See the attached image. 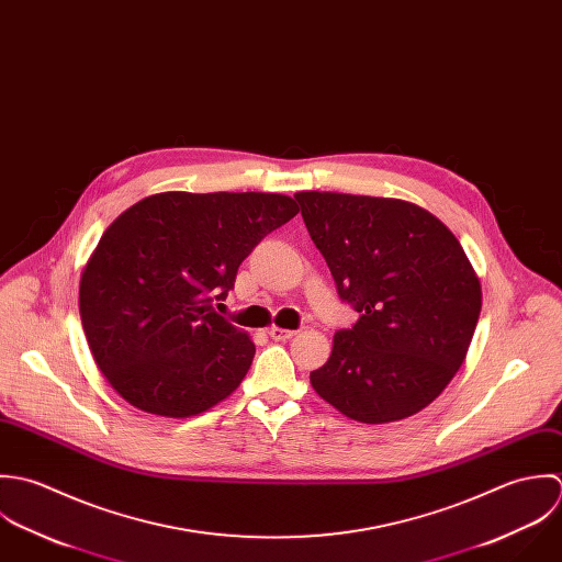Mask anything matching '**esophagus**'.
Here are the masks:
<instances>
[{
	"label": "esophagus",
	"mask_w": 562,
	"mask_h": 562,
	"mask_svg": "<svg viewBox=\"0 0 562 562\" xmlns=\"http://www.w3.org/2000/svg\"><path fill=\"white\" fill-rule=\"evenodd\" d=\"M295 335H297L295 330H284V328H278V326L269 328V337L273 340H291Z\"/></svg>",
	"instance_id": "obj_1"
}]
</instances>
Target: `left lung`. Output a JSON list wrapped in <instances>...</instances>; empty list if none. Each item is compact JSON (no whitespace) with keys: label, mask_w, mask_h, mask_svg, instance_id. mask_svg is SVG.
Returning <instances> with one entry per match:
<instances>
[{"label":"left lung","mask_w":562,"mask_h":562,"mask_svg":"<svg viewBox=\"0 0 562 562\" xmlns=\"http://www.w3.org/2000/svg\"><path fill=\"white\" fill-rule=\"evenodd\" d=\"M295 200L338 297L360 315L311 373L315 393L360 424L424 411L464 362L482 308L462 245L413 202L330 191Z\"/></svg>","instance_id":"obj_1"}]
</instances>
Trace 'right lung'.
<instances>
[{
    "label": "right lung",
    "mask_w": 562,
    "mask_h": 562,
    "mask_svg": "<svg viewBox=\"0 0 562 562\" xmlns=\"http://www.w3.org/2000/svg\"><path fill=\"white\" fill-rule=\"evenodd\" d=\"M297 213L280 193L167 191L106 227L80 278V319L127 404L184 419L238 389L256 345L213 300H225L238 265Z\"/></svg>",
    "instance_id": "obj_1"
}]
</instances>
